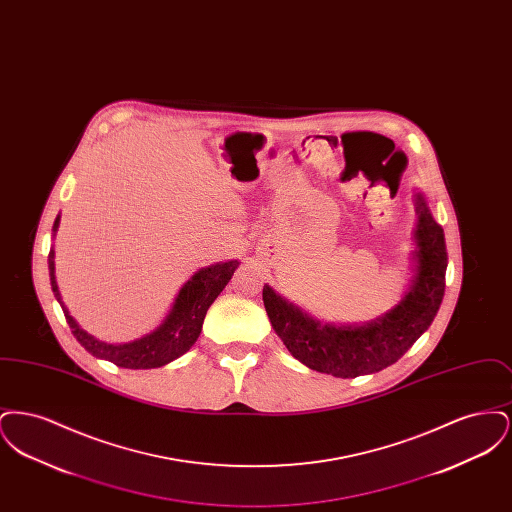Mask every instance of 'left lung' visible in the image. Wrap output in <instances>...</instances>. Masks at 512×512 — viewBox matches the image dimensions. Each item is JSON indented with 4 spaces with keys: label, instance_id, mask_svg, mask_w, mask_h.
Here are the masks:
<instances>
[{
    "label": "left lung",
    "instance_id": "8db88e82",
    "mask_svg": "<svg viewBox=\"0 0 512 512\" xmlns=\"http://www.w3.org/2000/svg\"><path fill=\"white\" fill-rule=\"evenodd\" d=\"M416 215L413 286L395 309L376 322L357 328L322 326L272 288H263L270 324L297 361L338 378H357L399 361L428 330L445 293L447 247L443 228L432 219L422 195H416Z\"/></svg>",
    "mask_w": 512,
    "mask_h": 512
}]
</instances>
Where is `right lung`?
<instances>
[{
  "label": "right lung",
  "instance_id": "obj_1",
  "mask_svg": "<svg viewBox=\"0 0 512 512\" xmlns=\"http://www.w3.org/2000/svg\"><path fill=\"white\" fill-rule=\"evenodd\" d=\"M59 226V217L53 222V232ZM49 280L51 290L55 293L65 318L73 330V336L78 343L92 353L94 357L111 361L113 365L122 368H157L167 365L180 355H184L195 340L199 338L203 320L207 315V309L213 305V301L219 297L224 286L230 282L234 270L240 267L238 261H228L213 267L203 268L184 284V288L178 293L171 315L165 318V322L151 334L144 336L142 340L122 345H111L96 340L88 332H84L76 320L69 315V309L61 301V293L55 282V265H53V249L48 255Z\"/></svg>",
  "mask_w": 512,
  "mask_h": 512
}]
</instances>
